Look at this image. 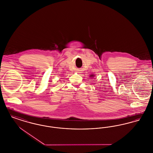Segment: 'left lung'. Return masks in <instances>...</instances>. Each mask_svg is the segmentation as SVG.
Returning a JSON list of instances; mask_svg holds the SVG:
<instances>
[{"label": "left lung", "mask_w": 153, "mask_h": 153, "mask_svg": "<svg viewBox=\"0 0 153 153\" xmlns=\"http://www.w3.org/2000/svg\"><path fill=\"white\" fill-rule=\"evenodd\" d=\"M94 75H90V77H94Z\"/></svg>", "instance_id": "obj_1"}]
</instances>
